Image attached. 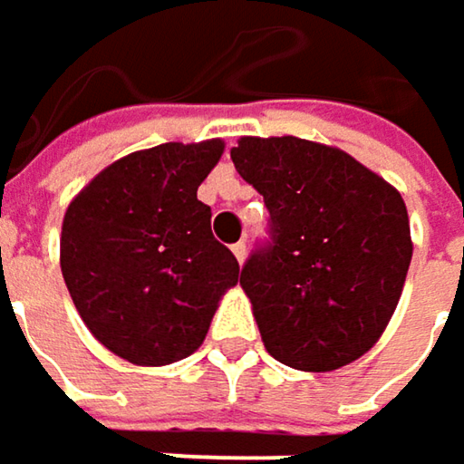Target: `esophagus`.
Here are the masks:
<instances>
[{"mask_svg": "<svg viewBox=\"0 0 464 464\" xmlns=\"http://www.w3.org/2000/svg\"><path fill=\"white\" fill-rule=\"evenodd\" d=\"M231 249H233V255H236V260H238V263H244V257H246V244H244V241H236Z\"/></svg>", "mask_w": 464, "mask_h": 464, "instance_id": "obj_1", "label": "esophagus"}]
</instances>
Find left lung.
Masks as SVG:
<instances>
[{"instance_id": "obj_1", "label": "left lung", "mask_w": 464, "mask_h": 464, "mask_svg": "<svg viewBox=\"0 0 464 464\" xmlns=\"http://www.w3.org/2000/svg\"><path fill=\"white\" fill-rule=\"evenodd\" d=\"M238 175L268 207V238L241 268L268 353L303 372L363 356L399 305L411 263L401 193L340 148L241 138Z\"/></svg>"}]
</instances>
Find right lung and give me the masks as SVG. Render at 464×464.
Masks as SVG:
<instances>
[{
	"instance_id": "add662e5",
	"label": "right lung",
	"mask_w": 464,
	"mask_h": 464,
	"mask_svg": "<svg viewBox=\"0 0 464 464\" xmlns=\"http://www.w3.org/2000/svg\"><path fill=\"white\" fill-rule=\"evenodd\" d=\"M223 140L161 143L106 167L65 209L61 271L87 329L138 366L190 356L207 337L233 252L196 190Z\"/></svg>"
}]
</instances>
